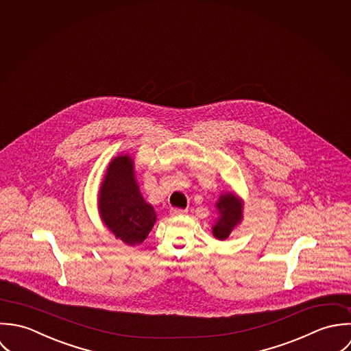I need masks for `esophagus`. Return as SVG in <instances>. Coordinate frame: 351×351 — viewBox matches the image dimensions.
Returning <instances> with one entry per match:
<instances>
[{"label": "esophagus", "instance_id": "34e87169", "mask_svg": "<svg viewBox=\"0 0 351 351\" xmlns=\"http://www.w3.org/2000/svg\"><path fill=\"white\" fill-rule=\"evenodd\" d=\"M186 213H187V210H184V209H171L172 215H183Z\"/></svg>", "mask_w": 351, "mask_h": 351}]
</instances>
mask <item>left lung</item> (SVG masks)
<instances>
[{"label": "left lung", "instance_id": "obj_1", "mask_svg": "<svg viewBox=\"0 0 351 351\" xmlns=\"http://www.w3.org/2000/svg\"><path fill=\"white\" fill-rule=\"evenodd\" d=\"M215 208L218 218L213 225V234L218 240H225L243 219V201L234 193L229 191L221 194Z\"/></svg>", "mask_w": 351, "mask_h": 351}]
</instances>
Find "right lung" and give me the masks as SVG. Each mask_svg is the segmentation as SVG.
<instances>
[{
	"label": "right lung",
	"mask_w": 351,
	"mask_h": 351,
	"mask_svg": "<svg viewBox=\"0 0 351 351\" xmlns=\"http://www.w3.org/2000/svg\"><path fill=\"white\" fill-rule=\"evenodd\" d=\"M99 213L104 225L129 245L141 244L157 215L141 194L134 161L129 154L111 160L99 191Z\"/></svg>",
	"instance_id": "right-lung-1"
}]
</instances>
